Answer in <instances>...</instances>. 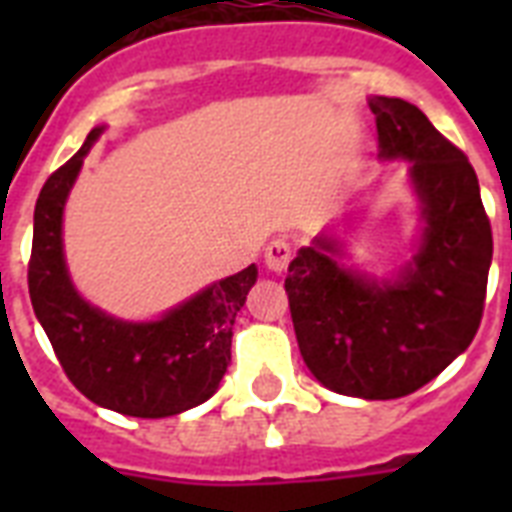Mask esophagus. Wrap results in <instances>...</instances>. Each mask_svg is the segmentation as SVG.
<instances>
[{
  "label": "esophagus",
  "instance_id": "esophagus-1",
  "mask_svg": "<svg viewBox=\"0 0 512 512\" xmlns=\"http://www.w3.org/2000/svg\"><path fill=\"white\" fill-rule=\"evenodd\" d=\"M263 257H265V268H268L271 273L287 271L289 260H292V247H289L284 239H276L265 247Z\"/></svg>",
  "mask_w": 512,
  "mask_h": 512
}]
</instances>
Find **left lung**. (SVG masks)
Masks as SVG:
<instances>
[{
	"instance_id": "left-lung-1",
	"label": "left lung",
	"mask_w": 512,
	"mask_h": 512,
	"mask_svg": "<svg viewBox=\"0 0 512 512\" xmlns=\"http://www.w3.org/2000/svg\"><path fill=\"white\" fill-rule=\"evenodd\" d=\"M377 156L406 162L420 212L409 257L388 276L342 263L345 239L297 249L284 289L305 366L340 396L388 401L422 388L468 350L481 324L492 225L476 170L401 98H369Z\"/></svg>"
}]
</instances>
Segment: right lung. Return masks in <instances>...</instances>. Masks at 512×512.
Masks as SVG:
<instances>
[{
	"label": "right lung",
	"instance_id": "1",
	"mask_svg": "<svg viewBox=\"0 0 512 512\" xmlns=\"http://www.w3.org/2000/svg\"><path fill=\"white\" fill-rule=\"evenodd\" d=\"M106 132L100 124L84 146L44 183L34 209L28 295L63 372L92 404L159 420L204 404L231 364L236 313L257 281V265L199 289L148 321L119 319L84 300L63 249V212L84 156Z\"/></svg>",
	"mask_w": 512,
	"mask_h": 512
}]
</instances>
